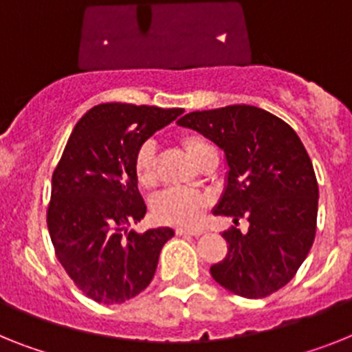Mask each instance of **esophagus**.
Returning <instances> with one entry per match:
<instances>
[{"label": "esophagus", "mask_w": 352, "mask_h": 352, "mask_svg": "<svg viewBox=\"0 0 352 352\" xmlns=\"http://www.w3.org/2000/svg\"><path fill=\"white\" fill-rule=\"evenodd\" d=\"M177 234L179 236H184V234H190V236H200L202 234V229H177Z\"/></svg>", "instance_id": "obj_1"}]
</instances>
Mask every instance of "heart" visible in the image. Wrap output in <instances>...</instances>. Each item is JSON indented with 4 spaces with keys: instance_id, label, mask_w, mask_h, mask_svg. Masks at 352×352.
<instances>
[{
    "instance_id": "heart-1",
    "label": "heart",
    "mask_w": 352,
    "mask_h": 352,
    "mask_svg": "<svg viewBox=\"0 0 352 352\" xmlns=\"http://www.w3.org/2000/svg\"><path fill=\"white\" fill-rule=\"evenodd\" d=\"M182 146L195 162H199L206 150L212 148L208 140L202 135L186 134L182 138ZM134 175L138 184L144 190L153 188L157 182V166H155V144L152 141H144L134 155ZM211 199L209 195L182 188H171L162 191L152 202V212L155 220L161 223L177 227H191L199 223L204 211L209 208Z\"/></svg>"
}]
</instances>
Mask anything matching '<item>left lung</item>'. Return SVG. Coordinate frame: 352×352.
<instances>
[{
	"mask_svg": "<svg viewBox=\"0 0 352 352\" xmlns=\"http://www.w3.org/2000/svg\"><path fill=\"white\" fill-rule=\"evenodd\" d=\"M226 152L227 184L214 214L249 220L223 232L227 254L212 279L247 299L292 281L317 231L318 184L311 159L288 123L252 105L195 111L177 121Z\"/></svg>",
	"mask_w": 352,
	"mask_h": 352,
	"instance_id": "left-lung-1",
	"label": "left lung"
}]
</instances>
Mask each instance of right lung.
<instances>
[{"label": "right lung", "mask_w": 352, "mask_h": 352, "mask_svg": "<svg viewBox=\"0 0 352 352\" xmlns=\"http://www.w3.org/2000/svg\"><path fill=\"white\" fill-rule=\"evenodd\" d=\"M182 109L100 103L76 123L52 177L48 231L58 261L78 290L121 304L150 285L170 227L129 231L146 212L134 155Z\"/></svg>", "instance_id": "add662e5"}]
</instances>
